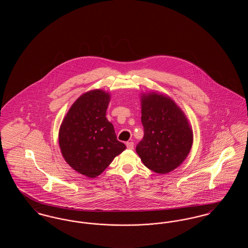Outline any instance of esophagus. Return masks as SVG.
Here are the masks:
<instances>
[{"label": "esophagus", "instance_id": "esophagus-1", "mask_svg": "<svg viewBox=\"0 0 248 248\" xmlns=\"http://www.w3.org/2000/svg\"><path fill=\"white\" fill-rule=\"evenodd\" d=\"M126 147H127V149H129V150H133V149H134V142H127V143H126Z\"/></svg>", "mask_w": 248, "mask_h": 248}]
</instances>
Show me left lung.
Wrapping results in <instances>:
<instances>
[{"mask_svg":"<svg viewBox=\"0 0 248 248\" xmlns=\"http://www.w3.org/2000/svg\"><path fill=\"white\" fill-rule=\"evenodd\" d=\"M144 137L136 151L145 166L166 174L186 159L192 145V130L183 111L164 94H144L141 99Z\"/></svg>","mask_w":248,"mask_h":248,"instance_id":"left-lung-1","label":"left lung"}]
</instances>
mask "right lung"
I'll return each mask as SVG.
<instances>
[{
  "instance_id": "1",
  "label": "right lung",
  "mask_w": 248,
  "mask_h": 248,
  "mask_svg": "<svg viewBox=\"0 0 248 248\" xmlns=\"http://www.w3.org/2000/svg\"><path fill=\"white\" fill-rule=\"evenodd\" d=\"M109 94L93 90L71 107L59 129V147L66 162L88 177L100 175L126 146L117 140L106 118Z\"/></svg>"
}]
</instances>
